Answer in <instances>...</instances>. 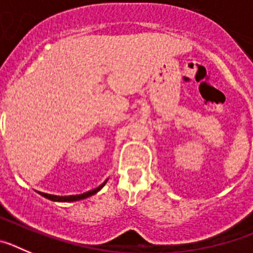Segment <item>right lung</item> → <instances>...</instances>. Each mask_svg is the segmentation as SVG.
<instances>
[{
    "mask_svg": "<svg viewBox=\"0 0 253 253\" xmlns=\"http://www.w3.org/2000/svg\"><path fill=\"white\" fill-rule=\"evenodd\" d=\"M107 180L109 178H106V180L102 182L100 186H97L96 189H92L90 190V191H87V193H84V194H78V195H68V196H59V195H50V194H45V193H39L40 195L44 196V198L49 199V200H51V202H59V203H69V202H78V200H82V199H86V198H90V196L95 195L96 193H99L100 190L102 189V187L105 186V184L107 182Z\"/></svg>",
    "mask_w": 253,
    "mask_h": 253,
    "instance_id": "obj_1",
    "label": "right lung"
}]
</instances>
